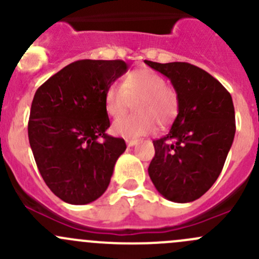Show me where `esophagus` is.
Wrapping results in <instances>:
<instances>
[{"instance_id": "esophagus-1", "label": "esophagus", "mask_w": 259, "mask_h": 259, "mask_svg": "<svg viewBox=\"0 0 259 259\" xmlns=\"http://www.w3.org/2000/svg\"><path fill=\"white\" fill-rule=\"evenodd\" d=\"M138 144V140H133V139H126V145L127 146H134Z\"/></svg>"}]
</instances>
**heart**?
Masks as SVG:
<instances>
[{
  "label": "heart",
  "mask_w": 259,
  "mask_h": 259,
  "mask_svg": "<svg viewBox=\"0 0 259 259\" xmlns=\"http://www.w3.org/2000/svg\"><path fill=\"white\" fill-rule=\"evenodd\" d=\"M135 113L115 120L113 133L125 139H138L170 124L179 113V98L165 79L150 69H138L125 75L121 86L111 83L104 94V106L109 116L126 113L134 101Z\"/></svg>",
  "instance_id": "obj_1"
}]
</instances>
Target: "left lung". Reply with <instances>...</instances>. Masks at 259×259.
I'll use <instances>...</instances> for the list:
<instances>
[{
  "instance_id": "8db88e82",
  "label": "left lung",
  "mask_w": 259,
  "mask_h": 259,
  "mask_svg": "<svg viewBox=\"0 0 259 259\" xmlns=\"http://www.w3.org/2000/svg\"><path fill=\"white\" fill-rule=\"evenodd\" d=\"M145 64L168 77L179 98L170 132L153 142L149 177L165 199L193 202L214 184L233 144L232 96L207 71L188 62Z\"/></svg>"
}]
</instances>
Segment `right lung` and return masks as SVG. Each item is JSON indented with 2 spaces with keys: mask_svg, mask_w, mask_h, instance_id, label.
Wrapping results in <instances>:
<instances>
[{
  "mask_svg": "<svg viewBox=\"0 0 259 259\" xmlns=\"http://www.w3.org/2000/svg\"><path fill=\"white\" fill-rule=\"evenodd\" d=\"M126 71L121 60H80L33 96L28 121L33 158L46 185L69 204L100 198L126 149L124 139L105 133L110 120L104 106L105 90Z\"/></svg>",
  "mask_w": 259,
  "mask_h": 259,
  "instance_id": "1",
  "label": "right lung"
}]
</instances>
